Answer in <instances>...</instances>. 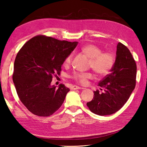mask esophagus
Returning a JSON list of instances; mask_svg holds the SVG:
<instances>
[{
  "mask_svg": "<svg viewBox=\"0 0 147 147\" xmlns=\"http://www.w3.org/2000/svg\"><path fill=\"white\" fill-rule=\"evenodd\" d=\"M81 88L83 89V88H81V87L76 86V85H73V86L71 87V90H78V89H81Z\"/></svg>",
  "mask_w": 147,
  "mask_h": 147,
  "instance_id": "esophagus-1",
  "label": "esophagus"
}]
</instances>
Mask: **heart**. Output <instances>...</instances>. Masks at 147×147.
<instances>
[{"label": "heart", "mask_w": 147, "mask_h": 147, "mask_svg": "<svg viewBox=\"0 0 147 147\" xmlns=\"http://www.w3.org/2000/svg\"><path fill=\"white\" fill-rule=\"evenodd\" d=\"M81 51L90 59L89 67H92L96 74L104 76L109 73L114 64V57L112 54L108 52H102L100 47L94 44L85 45L81 49ZM73 59V54L67 56L64 61L65 65H69ZM91 73H74L71 78L78 83L85 85L89 79L92 78Z\"/></svg>", "instance_id": "obj_1"}]
</instances>
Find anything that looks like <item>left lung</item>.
Listing matches in <instances>:
<instances>
[{
    "mask_svg": "<svg viewBox=\"0 0 147 147\" xmlns=\"http://www.w3.org/2000/svg\"><path fill=\"white\" fill-rule=\"evenodd\" d=\"M136 77V64L131 53L123 43H118L111 73L98 83L103 92L94 91L93 98L86 105L93 113L99 115L115 113L129 99L135 88Z\"/></svg>",
    "mask_w": 147,
    "mask_h": 147,
    "instance_id": "1",
    "label": "left lung"
}]
</instances>
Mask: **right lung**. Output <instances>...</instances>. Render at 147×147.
Instances as JSON below:
<instances>
[{"label": "right lung", "mask_w": 147, "mask_h": 147, "mask_svg": "<svg viewBox=\"0 0 147 147\" xmlns=\"http://www.w3.org/2000/svg\"><path fill=\"white\" fill-rule=\"evenodd\" d=\"M78 43L38 35L18 52L12 80L21 102L33 114L49 116L63 104L69 89L63 84L58 88L51 85L52 76L60 73L65 58Z\"/></svg>", "instance_id": "right-lung-1"}]
</instances>
